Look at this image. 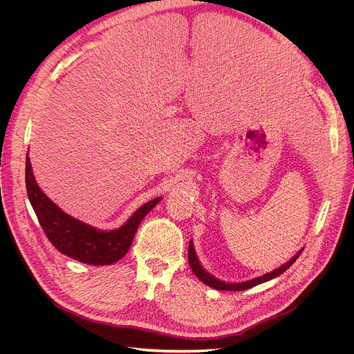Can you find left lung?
I'll return each instance as SVG.
<instances>
[{
	"label": "left lung",
	"mask_w": 354,
	"mask_h": 354,
	"mask_svg": "<svg viewBox=\"0 0 354 354\" xmlns=\"http://www.w3.org/2000/svg\"><path fill=\"white\" fill-rule=\"evenodd\" d=\"M301 252H302V249L298 252L297 255H294L287 263H284L283 266H280L279 269H274V270L270 272V273H266V274H263V276H259V277H257V279H252V280L243 281V283H225V281H221V280L216 279L214 276H212L207 270H205L203 268H201V265H200V262H198V259H197L196 252H194V246H193V242H192V241H190L189 249H187V258H189V265H190L192 272L196 274V277H198V280H201L205 284H207V286H210V287H213V288H216V290L242 291V290H248V288H250V287H255V286H258V284H261V283L269 281V280H272V279L280 276L281 273H284V272L298 259V257L301 255Z\"/></svg>",
	"instance_id": "obj_1"
}]
</instances>
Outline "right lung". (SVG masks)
<instances>
[{"mask_svg": "<svg viewBox=\"0 0 354 354\" xmlns=\"http://www.w3.org/2000/svg\"><path fill=\"white\" fill-rule=\"evenodd\" d=\"M25 182L29 201L48 241L63 255L96 266L112 265L127 254L140 223L161 200L157 197L142 205L123 227L113 231H100L60 210L40 190L32 172L29 156H26Z\"/></svg>", "mask_w": 354, "mask_h": 354, "instance_id": "right-lung-1", "label": "right lung"}]
</instances>
